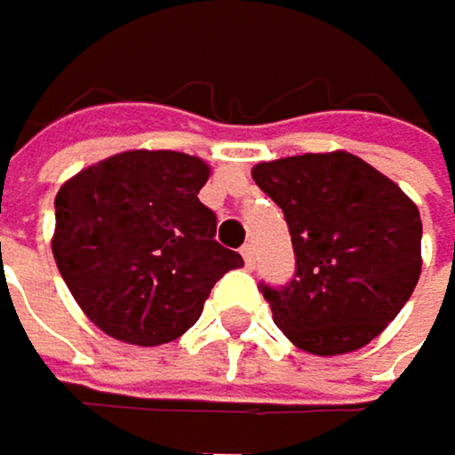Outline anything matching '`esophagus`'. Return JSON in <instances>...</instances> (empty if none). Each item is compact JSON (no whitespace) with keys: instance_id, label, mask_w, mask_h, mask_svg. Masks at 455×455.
Listing matches in <instances>:
<instances>
[{"instance_id":"esophagus-1","label":"esophagus","mask_w":455,"mask_h":455,"mask_svg":"<svg viewBox=\"0 0 455 455\" xmlns=\"http://www.w3.org/2000/svg\"><path fill=\"white\" fill-rule=\"evenodd\" d=\"M240 253H243V259H245V267H248V270H253V265H256L253 245H243V248H240Z\"/></svg>"}]
</instances>
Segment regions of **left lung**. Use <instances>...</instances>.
Here are the masks:
<instances>
[{
  "label": "left lung",
  "mask_w": 455,
  "mask_h": 455,
  "mask_svg": "<svg viewBox=\"0 0 455 455\" xmlns=\"http://www.w3.org/2000/svg\"><path fill=\"white\" fill-rule=\"evenodd\" d=\"M251 174L291 235V281L259 286L283 336L311 355L377 339L420 278L423 226L410 196L349 152L294 155Z\"/></svg>",
  "instance_id": "obj_1"
}]
</instances>
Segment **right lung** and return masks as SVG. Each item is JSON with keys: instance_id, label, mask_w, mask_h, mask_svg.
<instances>
[{"instance_id": "right-lung-1", "label": "right lung", "mask_w": 455, "mask_h": 455, "mask_svg": "<svg viewBox=\"0 0 455 455\" xmlns=\"http://www.w3.org/2000/svg\"><path fill=\"white\" fill-rule=\"evenodd\" d=\"M207 177L194 155L133 149L60 188L51 251L81 311L111 339L136 347L180 339L215 281L243 267L199 202Z\"/></svg>"}]
</instances>
